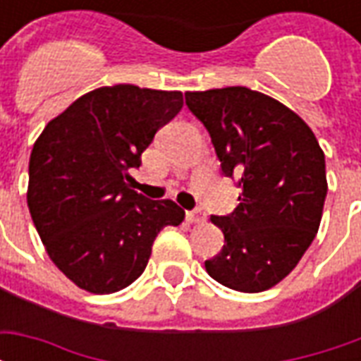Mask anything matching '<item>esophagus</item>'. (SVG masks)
<instances>
[{"mask_svg":"<svg viewBox=\"0 0 361 361\" xmlns=\"http://www.w3.org/2000/svg\"><path fill=\"white\" fill-rule=\"evenodd\" d=\"M188 220L191 224H203L207 216H204V212L201 211H193V212H188Z\"/></svg>","mask_w":361,"mask_h":361,"instance_id":"esophagus-1","label":"esophagus"}]
</instances>
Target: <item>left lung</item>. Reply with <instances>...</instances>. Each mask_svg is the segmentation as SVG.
I'll return each mask as SVG.
<instances>
[{
    "label": "left lung",
    "instance_id": "obj_1",
    "mask_svg": "<svg viewBox=\"0 0 361 361\" xmlns=\"http://www.w3.org/2000/svg\"><path fill=\"white\" fill-rule=\"evenodd\" d=\"M185 104L211 135L222 172L242 188L235 211L211 219L226 243L204 269L222 286L265 292L294 271L317 234L325 152L295 111L257 90L185 92Z\"/></svg>",
    "mask_w": 361,
    "mask_h": 361
}]
</instances>
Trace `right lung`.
<instances>
[{
    "label": "right lung",
    "instance_id": "right-lung-1",
    "mask_svg": "<svg viewBox=\"0 0 361 361\" xmlns=\"http://www.w3.org/2000/svg\"><path fill=\"white\" fill-rule=\"evenodd\" d=\"M183 106L180 90L100 87L48 121L28 162L27 203L54 265L90 294L139 279L152 243L185 212L137 193L129 170Z\"/></svg>",
    "mask_w": 361,
    "mask_h": 361
}]
</instances>
